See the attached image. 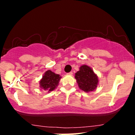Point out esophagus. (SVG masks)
<instances>
[{"instance_id": "esophagus-1", "label": "esophagus", "mask_w": 135, "mask_h": 135, "mask_svg": "<svg viewBox=\"0 0 135 135\" xmlns=\"http://www.w3.org/2000/svg\"><path fill=\"white\" fill-rule=\"evenodd\" d=\"M68 75H72V74H73V73H72V72H69V73H68Z\"/></svg>"}]
</instances>
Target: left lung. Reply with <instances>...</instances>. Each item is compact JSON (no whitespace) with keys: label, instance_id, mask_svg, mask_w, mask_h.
Returning <instances> with one entry per match:
<instances>
[{"label":"left lung","instance_id":"1","mask_svg":"<svg viewBox=\"0 0 135 135\" xmlns=\"http://www.w3.org/2000/svg\"><path fill=\"white\" fill-rule=\"evenodd\" d=\"M75 79L79 88L86 93L96 90L99 84L98 75L90 66L83 65L80 66L79 70L75 74Z\"/></svg>","mask_w":135,"mask_h":135}]
</instances>
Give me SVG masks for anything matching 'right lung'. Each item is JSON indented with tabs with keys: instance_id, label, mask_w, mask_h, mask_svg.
Segmentation results:
<instances>
[{
	"instance_id": "obj_1",
	"label": "right lung",
	"mask_w": 135,
	"mask_h": 135,
	"mask_svg": "<svg viewBox=\"0 0 135 135\" xmlns=\"http://www.w3.org/2000/svg\"><path fill=\"white\" fill-rule=\"evenodd\" d=\"M61 79V77L59 74L48 70L45 72L42 79L39 80V88L47 93L51 92L57 88Z\"/></svg>"
}]
</instances>
